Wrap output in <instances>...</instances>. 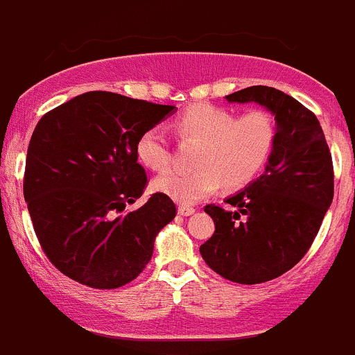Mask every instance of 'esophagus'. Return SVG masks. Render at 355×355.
<instances>
[{"label":"esophagus","instance_id":"esophagus-1","mask_svg":"<svg viewBox=\"0 0 355 355\" xmlns=\"http://www.w3.org/2000/svg\"><path fill=\"white\" fill-rule=\"evenodd\" d=\"M193 212H196V209L193 207L184 206V204H182V206H178V214L180 216H192Z\"/></svg>","mask_w":355,"mask_h":355}]
</instances>
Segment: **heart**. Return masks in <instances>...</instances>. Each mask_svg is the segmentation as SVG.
I'll return each mask as SVG.
<instances>
[{
  "mask_svg": "<svg viewBox=\"0 0 355 355\" xmlns=\"http://www.w3.org/2000/svg\"><path fill=\"white\" fill-rule=\"evenodd\" d=\"M175 129L184 139L200 143L196 171L168 170L158 175L153 189L175 202L192 206L209 197L225 182L238 187L260 173L275 143V124L266 110L236 117L233 110L211 103H196L182 112ZM136 158L143 166L162 170L170 163V148L162 128H149L136 141Z\"/></svg>",
  "mask_w": 355,
  "mask_h": 355,
  "instance_id": "1",
  "label": "heart"
}]
</instances>
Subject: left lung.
<instances>
[{
    "mask_svg": "<svg viewBox=\"0 0 355 355\" xmlns=\"http://www.w3.org/2000/svg\"><path fill=\"white\" fill-rule=\"evenodd\" d=\"M226 100L270 112L275 143L266 171L225 199L234 211L206 206L216 231L200 255L227 281L260 284L293 268L309 250L334 199V165L318 119L296 98L250 87Z\"/></svg>",
    "mask_w": 355,
    "mask_h": 355,
    "instance_id": "obj_1",
    "label": "left lung"
}]
</instances>
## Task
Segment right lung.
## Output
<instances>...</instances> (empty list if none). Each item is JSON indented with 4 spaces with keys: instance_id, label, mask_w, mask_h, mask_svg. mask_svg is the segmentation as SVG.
<instances>
[{
    "instance_id": "1",
    "label": "right lung",
    "mask_w": 355,
    "mask_h": 355,
    "mask_svg": "<svg viewBox=\"0 0 355 355\" xmlns=\"http://www.w3.org/2000/svg\"><path fill=\"white\" fill-rule=\"evenodd\" d=\"M177 107L112 92H88L44 115L30 139L24 196L47 259L80 284L115 289L151 260L159 231L177 214L146 187L136 141Z\"/></svg>"
}]
</instances>
